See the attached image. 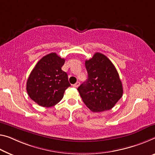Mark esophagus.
<instances>
[{
	"mask_svg": "<svg viewBox=\"0 0 155 155\" xmlns=\"http://www.w3.org/2000/svg\"><path fill=\"white\" fill-rule=\"evenodd\" d=\"M79 86H80V82H77L75 83V84H74L73 85V87H75V88H78V87H79Z\"/></svg>",
	"mask_w": 155,
	"mask_h": 155,
	"instance_id": "1",
	"label": "esophagus"
}]
</instances>
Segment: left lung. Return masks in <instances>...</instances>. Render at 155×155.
Returning a JSON list of instances; mask_svg holds the SVG:
<instances>
[{"label": "left lung", "instance_id": "8db88e82", "mask_svg": "<svg viewBox=\"0 0 155 155\" xmlns=\"http://www.w3.org/2000/svg\"><path fill=\"white\" fill-rule=\"evenodd\" d=\"M88 78L78 88L84 103L93 112L113 108L123 96L118 71L104 54L96 53L85 61Z\"/></svg>", "mask_w": 155, "mask_h": 155}]
</instances>
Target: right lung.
Listing matches in <instances>:
<instances>
[{"mask_svg": "<svg viewBox=\"0 0 155 155\" xmlns=\"http://www.w3.org/2000/svg\"><path fill=\"white\" fill-rule=\"evenodd\" d=\"M65 59L52 53L38 61L27 80L26 90L33 101L44 107L55 105L63 98L71 84L68 75L61 70Z\"/></svg>", "mask_w": 155, "mask_h": 155, "instance_id": "1", "label": "right lung"}]
</instances>
